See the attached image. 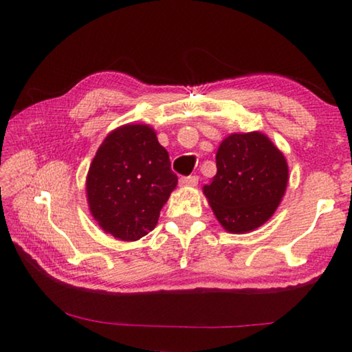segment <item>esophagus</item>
Returning a JSON list of instances; mask_svg holds the SVG:
<instances>
[{
    "label": "esophagus",
    "mask_w": 352,
    "mask_h": 352,
    "mask_svg": "<svg viewBox=\"0 0 352 352\" xmlns=\"http://www.w3.org/2000/svg\"><path fill=\"white\" fill-rule=\"evenodd\" d=\"M199 183V177L195 175H189V177H182L180 178V184L184 188H192V186H197Z\"/></svg>",
    "instance_id": "obj_1"
}]
</instances>
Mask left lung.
<instances>
[{
    "label": "left lung",
    "mask_w": 352,
    "mask_h": 352,
    "mask_svg": "<svg viewBox=\"0 0 352 352\" xmlns=\"http://www.w3.org/2000/svg\"><path fill=\"white\" fill-rule=\"evenodd\" d=\"M217 174L204 186L208 204L230 233L259 228L276 211L289 182L283 152L261 132L233 133L220 142Z\"/></svg>",
    "instance_id": "obj_1"
}]
</instances>
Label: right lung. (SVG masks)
Returning <instances> with one entry per match:
<instances>
[{"instance_id":"1","label":"right lung","mask_w":352,"mask_h":352,"mask_svg":"<svg viewBox=\"0 0 352 352\" xmlns=\"http://www.w3.org/2000/svg\"><path fill=\"white\" fill-rule=\"evenodd\" d=\"M178 178L147 124H126L99 146L87 175L91 216L105 233L138 241L155 228Z\"/></svg>"}]
</instances>
